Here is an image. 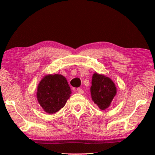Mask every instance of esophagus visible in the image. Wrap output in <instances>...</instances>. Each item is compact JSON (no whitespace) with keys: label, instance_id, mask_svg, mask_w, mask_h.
Instances as JSON below:
<instances>
[{"label":"esophagus","instance_id":"esophagus-1","mask_svg":"<svg viewBox=\"0 0 155 155\" xmlns=\"http://www.w3.org/2000/svg\"><path fill=\"white\" fill-rule=\"evenodd\" d=\"M77 91L78 92V93H80V94H83L84 93V91L82 89V88H77Z\"/></svg>","mask_w":155,"mask_h":155}]
</instances>
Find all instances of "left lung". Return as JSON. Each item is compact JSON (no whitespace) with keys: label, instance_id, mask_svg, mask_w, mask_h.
I'll return each mask as SVG.
<instances>
[{"label":"left lung","instance_id":"left-lung-1","mask_svg":"<svg viewBox=\"0 0 155 155\" xmlns=\"http://www.w3.org/2000/svg\"><path fill=\"white\" fill-rule=\"evenodd\" d=\"M92 99L101 110L110 106L112 100L117 93L114 83L108 77L94 73L91 87Z\"/></svg>","mask_w":155,"mask_h":155}]
</instances>
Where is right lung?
<instances>
[{"label":"right lung","mask_w":155,"mask_h":155,"mask_svg":"<svg viewBox=\"0 0 155 155\" xmlns=\"http://www.w3.org/2000/svg\"><path fill=\"white\" fill-rule=\"evenodd\" d=\"M71 94L65 77L61 74L45 76L37 89V99L45 112L53 114L63 107Z\"/></svg>","instance_id":"right-lung-1"}]
</instances>
